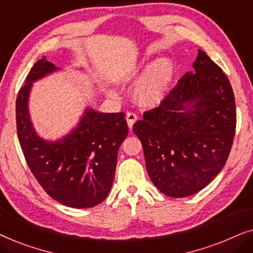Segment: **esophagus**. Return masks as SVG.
Segmentation results:
<instances>
[{"label":"esophagus","mask_w":253,"mask_h":253,"mask_svg":"<svg viewBox=\"0 0 253 253\" xmlns=\"http://www.w3.org/2000/svg\"><path fill=\"white\" fill-rule=\"evenodd\" d=\"M126 119L127 126H129L130 129H132L133 124L136 123V121H137V115H136V114H134V113H127L126 116Z\"/></svg>","instance_id":"1"}]
</instances>
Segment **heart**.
Listing matches in <instances>:
<instances>
[{
    "instance_id": "b5f03b06",
    "label": "heart",
    "mask_w": 253,
    "mask_h": 253,
    "mask_svg": "<svg viewBox=\"0 0 253 253\" xmlns=\"http://www.w3.org/2000/svg\"><path fill=\"white\" fill-rule=\"evenodd\" d=\"M175 75L171 58L160 57L146 68L134 86V98L143 105H157L164 100Z\"/></svg>"
}]
</instances>
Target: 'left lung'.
I'll use <instances>...</instances> for the list:
<instances>
[{
  "label": "left lung",
  "mask_w": 253,
  "mask_h": 253,
  "mask_svg": "<svg viewBox=\"0 0 253 253\" xmlns=\"http://www.w3.org/2000/svg\"><path fill=\"white\" fill-rule=\"evenodd\" d=\"M157 108L133 124L151 181L183 198L205 188L229 157L236 129L233 88L203 50Z\"/></svg>",
  "instance_id": "obj_1"
}]
</instances>
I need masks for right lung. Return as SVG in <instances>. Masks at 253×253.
I'll use <instances>...</instances> for the list:
<instances>
[{
  "instance_id": "1",
  "label": "right lung",
  "mask_w": 253,
  "mask_h": 253,
  "mask_svg": "<svg viewBox=\"0 0 253 253\" xmlns=\"http://www.w3.org/2000/svg\"><path fill=\"white\" fill-rule=\"evenodd\" d=\"M60 70L46 58L37 61L16 100L17 133L27 165L44 191L58 203L88 209L112 189L117 153L129 129L123 113L86 107L76 127L57 140L37 133L29 110L33 83Z\"/></svg>"
}]
</instances>
